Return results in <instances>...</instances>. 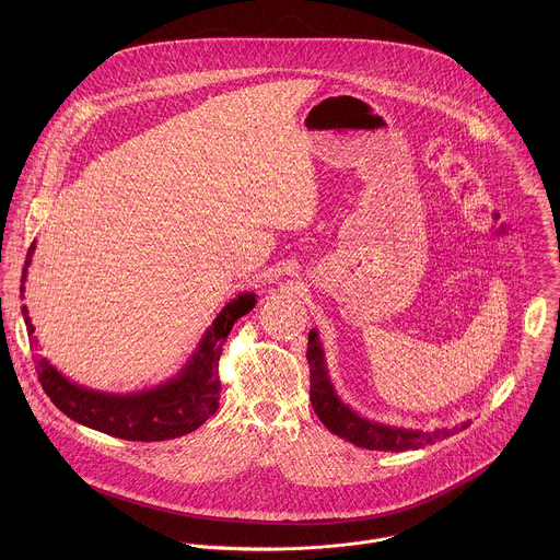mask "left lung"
I'll use <instances>...</instances> for the list:
<instances>
[{
    "label": "left lung",
    "instance_id": "left-lung-1",
    "mask_svg": "<svg viewBox=\"0 0 560 560\" xmlns=\"http://www.w3.org/2000/svg\"><path fill=\"white\" fill-rule=\"evenodd\" d=\"M311 364V400L313 409L319 416L320 422L338 438L369 451H384V453H400V451H416L427 444H435L448 435L459 433L462 429L470 427V420L453 427V429H433V431H418V429H400L382 424L355 413L349 405H345L336 395L327 366L325 355L320 349L319 334L313 329L308 334V351Z\"/></svg>",
    "mask_w": 560,
    "mask_h": 560
}]
</instances>
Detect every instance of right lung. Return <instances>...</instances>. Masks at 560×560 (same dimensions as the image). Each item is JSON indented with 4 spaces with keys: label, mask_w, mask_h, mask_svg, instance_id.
I'll use <instances>...</instances> for the list:
<instances>
[{
    "label": "right lung",
    "mask_w": 560,
    "mask_h": 560,
    "mask_svg": "<svg viewBox=\"0 0 560 560\" xmlns=\"http://www.w3.org/2000/svg\"><path fill=\"white\" fill-rule=\"evenodd\" d=\"M34 249L36 243L30 245L25 256L21 293ZM254 306V293H241L240 298L231 300L222 308L218 319L213 320V325L205 331L198 349L191 353L180 373L151 390H142L136 395H107L98 390H88L69 382L56 366L47 362V358H40L38 353L34 355L36 373L47 397L54 400L60 411H65L80 424L131 442H161L180 438L196 431L211 413L218 411L222 388L218 366L222 345L226 342V336L231 334L235 320L247 315ZM23 319L32 338L34 325L27 317L25 306ZM30 345L34 347L36 340L32 338Z\"/></svg>",
    "instance_id": "add662e5"
}]
</instances>
